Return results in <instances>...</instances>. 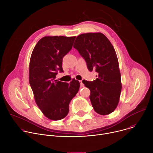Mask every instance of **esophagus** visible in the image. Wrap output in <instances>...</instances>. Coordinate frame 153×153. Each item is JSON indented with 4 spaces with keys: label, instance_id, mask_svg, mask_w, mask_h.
<instances>
[{
    "label": "esophagus",
    "instance_id": "obj_1",
    "mask_svg": "<svg viewBox=\"0 0 153 153\" xmlns=\"http://www.w3.org/2000/svg\"><path fill=\"white\" fill-rule=\"evenodd\" d=\"M80 86L81 87H83L84 86V84L83 83V81L82 80H80Z\"/></svg>",
    "mask_w": 153,
    "mask_h": 153
}]
</instances>
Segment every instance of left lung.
Here are the masks:
<instances>
[{
	"mask_svg": "<svg viewBox=\"0 0 153 153\" xmlns=\"http://www.w3.org/2000/svg\"><path fill=\"white\" fill-rule=\"evenodd\" d=\"M73 47L85 59L90 71L97 78L83 80L90 90V99L94 111L100 115L111 113L116 108L122 90L121 76L115 50L107 37L100 33L78 36Z\"/></svg>",
	"mask_w": 153,
	"mask_h": 153,
	"instance_id": "left-lung-1",
	"label": "left lung"
}]
</instances>
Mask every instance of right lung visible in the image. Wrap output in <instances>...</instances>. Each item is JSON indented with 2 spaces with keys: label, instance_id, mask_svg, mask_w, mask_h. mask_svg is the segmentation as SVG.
Segmentation results:
<instances>
[{
  "label": "right lung",
  "instance_id": "1",
  "mask_svg": "<svg viewBox=\"0 0 153 153\" xmlns=\"http://www.w3.org/2000/svg\"><path fill=\"white\" fill-rule=\"evenodd\" d=\"M76 37L47 36L36 45L31 54L29 81L36 104L47 118L59 120L66 117L69 104L79 91L80 83L55 80L58 71L63 72V57L72 49Z\"/></svg>",
  "mask_w": 153,
  "mask_h": 153
}]
</instances>
